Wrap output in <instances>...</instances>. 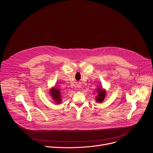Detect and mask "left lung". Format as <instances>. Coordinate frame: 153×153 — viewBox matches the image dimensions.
<instances>
[{
  "instance_id": "1",
  "label": "left lung",
  "mask_w": 153,
  "mask_h": 153,
  "mask_svg": "<svg viewBox=\"0 0 153 153\" xmlns=\"http://www.w3.org/2000/svg\"><path fill=\"white\" fill-rule=\"evenodd\" d=\"M97 96L96 98V101L97 102H99V103H102L105 97V95H106V91L103 89H101L99 87L97 88Z\"/></svg>"
}]
</instances>
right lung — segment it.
I'll list each match as a JSON object with an SVG mask.
<instances>
[{"instance_id": "obj_1", "label": "right lung", "mask_w": 153, "mask_h": 153, "mask_svg": "<svg viewBox=\"0 0 153 153\" xmlns=\"http://www.w3.org/2000/svg\"><path fill=\"white\" fill-rule=\"evenodd\" d=\"M50 94L52 97V98L53 99V100L56 102V103H60L62 102L61 100V93L60 91V90L54 88H52L50 90Z\"/></svg>"}]
</instances>
